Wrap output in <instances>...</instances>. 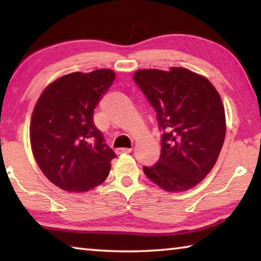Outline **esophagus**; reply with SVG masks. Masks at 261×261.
<instances>
[{
    "instance_id": "obj_1",
    "label": "esophagus",
    "mask_w": 261,
    "mask_h": 261,
    "mask_svg": "<svg viewBox=\"0 0 261 261\" xmlns=\"http://www.w3.org/2000/svg\"><path fill=\"white\" fill-rule=\"evenodd\" d=\"M130 152H131V148H127V147H120V148H116V149H115V153H116V154L130 153Z\"/></svg>"
}]
</instances>
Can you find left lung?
<instances>
[{
  "label": "left lung",
  "mask_w": 261,
  "mask_h": 261,
  "mask_svg": "<svg viewBox=\"0 0 261 261\" xmlns=\"http://www.w3.org/2000/svg\"><path fill=\"white\" fill-rule=\"evenodd\" d=\"M137 84L156 113L161 154L144 173L169 192L187 191L214 167L226 136V116L208 79L183 68L139 70Z\"/></svg>",
  "instance_id": "8db88e82"
}]
</instances>
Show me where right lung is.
Returning <instances> with one entry per match:
<instances>
[{
	"label": "right lung",
	"instance_id": "right-lung-1",
	"mask_svg": "<svg viewBox=\"0 0 261 261\" xmlns=\"http://www.w3.org/2000/svg\"><path fill=\"white\" fill-rule=\"evenodd\" d=\"M114 79L109 69L65 74L35 105L30 126L33 155L62 190L85 192L107 178L116 154L94 125L93 113Z\"/></svg>",
	"mask_w": 261,
	"mask_h": 261
}]
</instances>
